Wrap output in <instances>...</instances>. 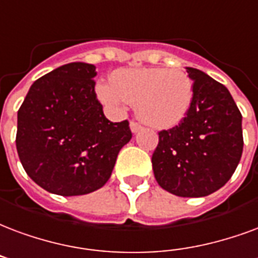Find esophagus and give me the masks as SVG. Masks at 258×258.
Wrapping results in <instances>:
<instances>
[{"label": "esophagus", "instance_id": "obj_1", "mask_svg": "<svg viewBox=\"0 0 258 258\" xmlns=\"http://www.w3.org/2000/svg\"><path fill=\"white\" fill-rule=\"evenodd\" d=\"M130 125H131V131H133L134 134H137V133H139V131L142 130V125L139 123H137V121H131Z\"/></svg>", "mask_w": 258, "mask_h": 258}]
</instances>
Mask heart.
I'll return each mask as SVG.
<instances>
[{"label":"heart","instance_id":"b5f03b06","mask_svg":"<svg viewBox=\"0 0 258 258\" xmlns=\"http://www.w3.org/2000/svg\"><path fill=\"white\" fill-rule=\"evenodd\" d=\"M105 102L137 105L139 119L153 128H171L184 119L192 102V83L183 71L139 68L114 72L98 86Z\"/></svg>","mask_w":258,"mask_h":258}]
</instances>
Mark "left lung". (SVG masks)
Instances as JSON below:
<instances>
[{
	"label": "left lung",
	"mask_w": 258,
	"mask_h": 258,
	"mask_svg": "<svg viewBox=\"0 0 258 258\" xmlns=\"http://www.w3.org/2000/svg\"><path fill=\"white\" fill-rule=\"evenodd\" d=\"M192 102L180 123L158 133L152 156L154 177L177 197H205L235 172L243 150L242 114L226 86L196 68Z\"/></svg>",
	"instance_id": "obj_1"
}]
</instances>
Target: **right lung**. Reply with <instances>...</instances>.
<instances>
[{
  "instance_id": "1",
  "label": "right lung",
  "mask_w": 258,
  "mask_h": 258,
  "mask_svg": "<svg viewBox=\"0 0 258 258\" xmlns=\"http://www.w3.org/2000/svg\"><path fill=\"white\" fill-rule=\"evenodd\" d=\"M95 75L93 64L58 67L32 83L17 112V154L46 191L72 197L101 188L133 138L128 120L105 117Z\"/></svg>"
}]
</instances>
